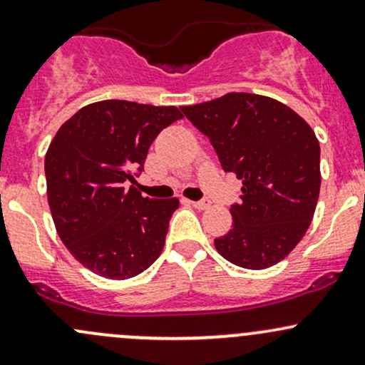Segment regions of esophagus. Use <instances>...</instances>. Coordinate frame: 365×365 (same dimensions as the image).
I'll use <instances>...</instances> for the list:
<instances>
[{
    "label": "esophagus",
    "mask_w": 365,
    "mask_h": 365,
    "mask_svg": "<svg viewBox=\"0 0 365 365\" xmlns=\"http://www.w3.org/2000/svg\"><path fill=\"white\" fill-rule=\"evenodd\" d=\"M190 203L195 207V209H198V210H205V209H209V207H210L209 200H200V202H190Z\"/></svg>",
    "instance_id": "34e87169"
}]
</instances>
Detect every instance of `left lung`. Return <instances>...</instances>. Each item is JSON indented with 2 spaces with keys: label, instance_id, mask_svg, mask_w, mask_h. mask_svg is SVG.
Instances as JSON below:
<instances>
[{
  "label": "left lung",
  "instance_id": "1",
  "mask_svg": "<svg viewBox=\"0 0 365 365\" xmlns=\"http://www.w3.org/2000/svg\"><path fill=\"white\" fill-rule=\"evenodd\" d=\"M181 109L209 137L225 172L242 181V202L230 209L233 228L214 240L217 252L247 269L280 262L315 214L320 193L315 132L289 106L257 93L231 92Z\"/></svg>",
  "mask_w": 365,
  "mask_h": 365
}]
</instances>
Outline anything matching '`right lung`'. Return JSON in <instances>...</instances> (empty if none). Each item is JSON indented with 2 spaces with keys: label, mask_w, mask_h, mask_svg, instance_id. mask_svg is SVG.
Segmentation results:
<instances>
[{
  "label": "right lung",
  "mask_w": 365,
  "mask_h": 365,
  "mask_svg": "<svg viewBox=\"0 0 365 365\" xmlns=\"http://www.w3.org/2000/svg\"><path fill=\"white\" fill-rule=\"evenodd\" d=\"M179 118L175 106L99 101L74 113L50 143L45 175L53 225L90 272L125 280L162 254L179 200L144 198L134 178L156 135Z\"/></svg>",
  "instance_id": "1"
}]
</instances>
